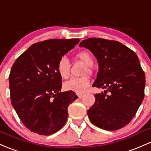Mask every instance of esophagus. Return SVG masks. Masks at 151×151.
Returning <instances> with one entry per match:
<instances>
[{"label":"esophagus","instance_id":"1","mask_svg":"<svg viewBox=\"0 0 151 151\" xmlns=\"http://www.w3.org/2000/svg\"><path fill=\"white\" fill-rule=\"evenodd\" d=\"M77 95H78L79 98H82V97L84 96V94H78Z\"/></svg>","mask_w":151,"mask_h":151}]
</instances>
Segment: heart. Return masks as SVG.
Listing matches in <instances>:
<instances>
[{
  "mask_svg": "<svg viewBox=\"0 0 151 151\" xmlns=\"http://www.w3.org/2000/svg\"><path fill=\"white\" fill-rule=\"evenodd\" d=\"M77 57L82 60L87 66H92L94 60L92 54L87 51H82L77 54ZM57 71L60 77L63 79H67L70 73V62L66 57H63L59 60L57 64ZM87 71L90 72V67ZM90 81L88 77H74L64 84V88L67 91H72L76 93L81 94L88 89Z\"/></svg>",
  "mask_w": 151,
  "mask_h": 151,
  "instance_id": "obj_1",
  "label": "heart"
}]
</instances>
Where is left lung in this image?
Masks as SVG:
<instances>
[{
	"mask_svg": "<svg viewBox=\"0 0 151 151\" xmlns=\"http://www.w3.org/2000/svg\"><path fill=\"white\" fill-rule=\"evenodd\" d=\"M79 46L89 49L97 60L99 71L92 86L105 89L94 95L95 102L87 111L89 119L106 130L125 127L144 98L145 77L138 57L116 41L90 38Z\"/></svg>",
	"mask_w": 151,
	"mask_h": 151,
	"instance_id": "1",
	"label": "left lung"
}]
</instances>
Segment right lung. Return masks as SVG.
<instances>
[{"label":"right lung","mask_w":151,"mask_h":151,"mask_svg":"<svg viewBox=\"0 0 151 151\" xmlns=\"http://www.w3.org/2000/svg\"><path fill=\"white\" fill-rule=\"evenodd\" d=\"M79 42L72 39L36 43L13 64L9 75L11 103L31 131L49 135L67 122L68 106L78 97L72 91L61 92L62 79L57 64Z\"/></svg>","instance_id":"right-lung-1"}]
</instances>
